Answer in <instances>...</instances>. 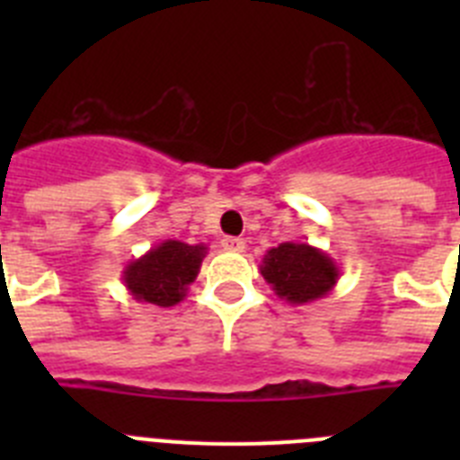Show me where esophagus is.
<instances>
[{"instance_id":"1","label":"esophagus","mask_w":460,"mask_h":460,"mask_svg":"<svg viewBox=\"0 0 460 460\" xmlns=\"http://www.w3.org/2000/svg\"><path fill=\"white\" fill-rule=\"evenodd\" d=\"M221 246L226 251H233V253H242L246 243H243V239H239V237H223Z\"/></svg>"}]
</instances>
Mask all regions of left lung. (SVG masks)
<instances>
[{"instance_id":"8db88e82","label":"left lung","mask_w":460,"mask_h":460,"mask_svg":"<svg viewBox=\"0 0 460 460\" xmlns=\"http://www.w3.org/2000/svg\"><path fill=\"white\" fill-rule=\"evenodd\" d=\"M260 274L288 304H311L334 290L341 270L324 251L311 243L283 242L262 258Z\"/></svg>"}]
</instances>
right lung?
<instances>
[{
	"label": "right lung",
	"instance_id": "right-lung-1",
	"mask_svg": "<svg viewBox=\"0 0 460 460\" xmlns=\"http://www.w3.org/2000/svg\"><path fill=\"white\" fill-rule=\"evenodd\" d=\"M205 255V243L190 246L180 239H165L145 255L128 262L121 271V280L136 302L164 308L174 306L189 292Z\"/></svg>",
	"mask_w": 460,
	"mask_h": 460
}]
</instances>
